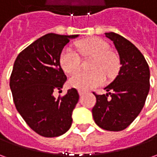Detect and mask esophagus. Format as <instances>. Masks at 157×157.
Returning <instances> with one entry per match:
<instances>
[{"instance_id": "1", "label": "esophagus", "mask_w": 157, "mask_h": 157, "mask_svg": "<svg viewBox=\"0 0 157 157\" xmlns=\"http://www.w3.org/2000/svg\"><path fill=\"white\" fill-rule=\"evenodd\" d=\"M85 94H86V93H85V92H83V91H78V94H79V96H83Z\"/></svg>"}]
</instances>
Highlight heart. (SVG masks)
Instances as JSON below:
<instances>
[{"label":"heart","mask_w":157,"mask_h":157,"mask_svg":"<svg viewBox=\"0 0 157 157\" xmlns=\"http://www.w3.org/2000/svg\"><path fill=\"white\" fill-rule=\"evenodd\" d=\"M78 52L83 56L95 57L92 71H78L70 78L69 85L79 91H88L102 85L105 80L103 71L108 77L115 74L118 69V59L110 52V46L104 40L92 37L77 44ZM59 63L63 71L73 73L80 67V57L71 48H64L59 57Z\"/></svg>","instance_id":"1"}]
</instances>
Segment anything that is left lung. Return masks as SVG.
<instances>
[{
	"instance_id": "obj_1",
	"label": "left lung",
	"mask_w": 157,
	"mask_h": 157,
	"mask_svg": "<svg viewBox=\"0 0 157 157\" xmlns=\"http://www.w3.org/2000/svg\"><path fill=\"white\" fill-rule=\"evenodd\" d=\"M105 35L117 50L121 68L113 81L105 87L106 94L94 93L96 104L92 110L93 117L103 129L121 131L135 121L144 106L150 72L145 57L131 42L113 32Z\"/></svg>"
}]
</instances>
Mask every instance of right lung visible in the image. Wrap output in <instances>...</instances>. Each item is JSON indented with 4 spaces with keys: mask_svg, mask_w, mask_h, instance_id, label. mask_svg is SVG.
<instances>
[{
    "mask_svg": "<svg viewBox=\"0 0 157 157\" xmlns=\"http://www.w3.org/2000/svg\"><path fill=\"white\" fill-rule=\"evenodd\" d=\"M78 35L46 34L17 56L9 86L18 113L31 129L44 137L62 136L72 123V111L79 99L75 88L63 98L53 96L67 78L59 57L71 39Z\"/></svg>",
    "mask_w": 157,
    "mask_h": 157,
    "instance_id": "1",
    "label": "right lung"
}]
</instances>
